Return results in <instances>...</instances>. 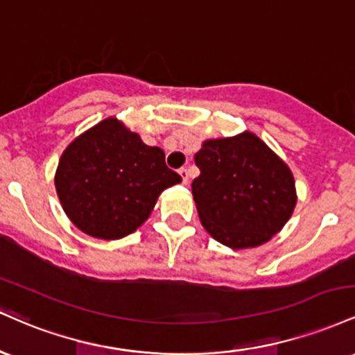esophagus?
I'll list each match as a JSON object with an SVG mask.
<instances>
[{"instance_id":"esophagus-1","label":"esophagus","mask_w":355,"mask_h":355,"mask_svg":"<svg viewBox=\"0 0 355 355\" xmlns=\"http://www.w3.org/2000/svg\"><path fill=\"white\" fill-rule=\"evenodd\" d=\"M178 173H180L182 182L187 185V183H189V178H190V177H189V170H187V168H180V172H178Z\"/></svg>"}]
</instances>
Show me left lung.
Masks as SVG:
<instances>
[{"label":"left lung","mask_w":355,"mask_h":355,"mask_svg":"<svg viewBox=\"0 0 355 355\" xmlns=\"http://www.w3.org/2000/svg\"><path fill=\"white\" fill-rule=\"evenodd\" d=\"M195 165L200 175L191 182V193L198 217L223 245H262L295 209L294 175L254 133L203 141Z\"/></svg>","instance_id":"8db88e82"}]
</instances>
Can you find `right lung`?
I'll return each instance as SVG.
<instances>
[{"label":"right lung","instance_id":"obj_1","mask_svg":"<svg viewBox=\"0 0 355 355\" xmlns=\"http://www.w3.org/2000/svg\"><path fill=\"white\" fill-rule=\"evenodd\" d=\"M182 177L165 153L116 118L92 126L67 146L55 175L64 214L85 234L116 240L135 232L157 198Z\"/></svg>","mask_w":355,"mask_h":355}]
</instances>
